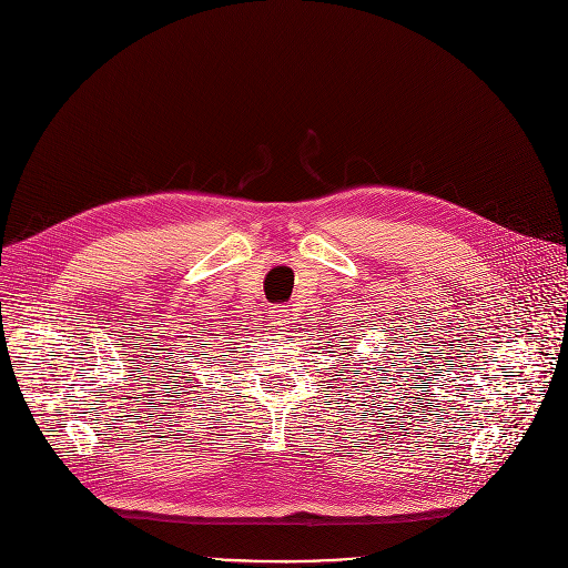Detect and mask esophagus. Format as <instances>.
Masks as SVG:
<instances>
[{"label": "esophagus", "instance_id": "obj_1", "mask_svg": "<svg viewBox=\"0 0 568 568\" xmlns=\"http://www.w3.org/2000/svg\"><path fill=\"white\" fill-rule=\"evenodd\" d=\"M272 317H274V324L278 326V329H281L283 334H290V332L294 329L296 317H294V313H292L287 306H274Z\"/></svg>", "mask_w": 568, "mask_h": 568}]
</instances>
